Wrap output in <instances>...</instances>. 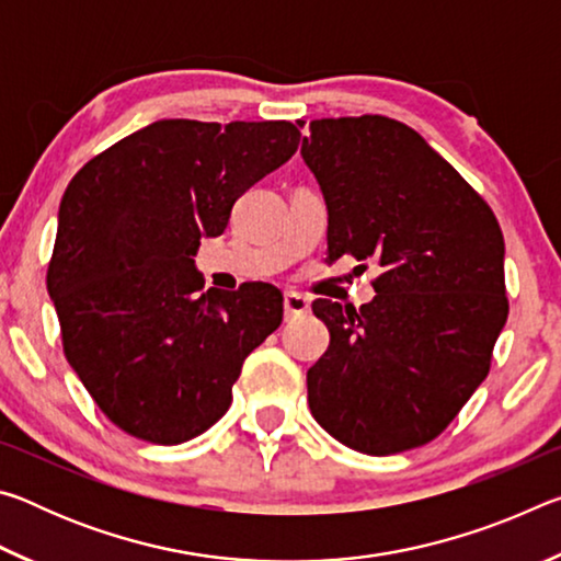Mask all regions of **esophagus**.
<instances>
[{
    "label": "esophagus",
    "instance_id": "esophagus-1",
    "mask_svg": "<svg viewBox=\"0 0 561 561\" xmlns=\"http://www.w3.org/2000/svg\"><path fill=\"white\" fill-rule=\"evenodd\" d=\"M307 311H309V299L304 297V294H297V291L284 294V314H287V319L297 314H307Z\"/></svg>",
    "mask_w": 561,
    "mask_h": 561
}]
</instances>
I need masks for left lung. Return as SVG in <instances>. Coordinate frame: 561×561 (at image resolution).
Instances as JSON below:
<instances>
[{"instance_id":"left-lung-1","label":"left lung","mask_w":561,"mask_h":561,"mask_svg":"<svg viewBox=\"0 0 561 561\" xmlns=\"http://www.w3.org/2000/svg\"><path fill=\"white\" fill-rule=\"evenodd\" d=\"M309 130L301 158L327 203L329 260L383 270L360 309L311 307L331 336L307 371L311 415L358 453L411 450L485 381L507 321L505 240L488 203L405 123L321 118Z\"/></svg>"}]
</instances>
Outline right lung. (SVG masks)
Instances as JSON below:
<instances>
[{
  "instance_id": "right-lung-1",
  "label": "right lung",
  "mask_w": 561,
  "mask_h": 561,
  "mask_svg": "<svg viewBox=\"0 0 561 561\" xmlns=\"http://www.w3.org/2000/svg\"><path fill=\"white\" fill-rule=\"evenodd\" d=\"M299 136L287 121L165 118L66 187L46 289L66 360L121 431L158 445L205 433L230 408L244 358L282 324L272 284L203 291L193 257Z\"/></svg>"
}]
</instances>
